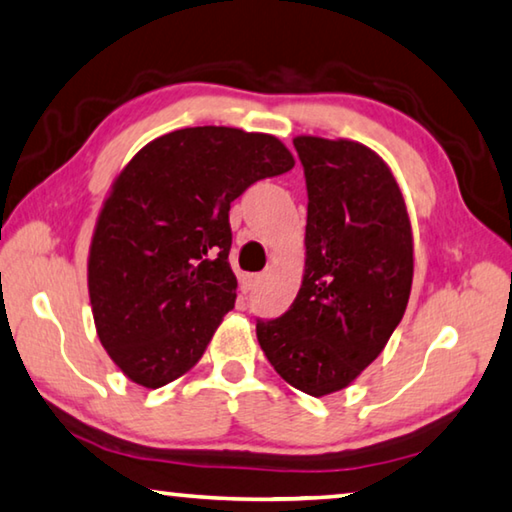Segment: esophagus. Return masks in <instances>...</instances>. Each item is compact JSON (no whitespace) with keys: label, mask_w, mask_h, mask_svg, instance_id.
<instances>
[{"label":"esophagus","mask_w":512,"mask_h":512,"mask_svg":"<svg viewBox=\"0 0 512 512\" xmlns=\"http://www.w3.org/2000/svg\"><path fill=\"white\" fill-rule=\"evenodd\" d=\"M254 286H256V274H242V279H240V290L242 293H251V290H254Z\"/></svg>","instance_id":"esophagus-1"}]
</instances>
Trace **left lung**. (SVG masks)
<instances>
[{"label": "left lung", "instance_id": "8db88e82", "mask_svg": "<svg viewBox=\"0 0 512 512\" xmlns=\"http://www.w3.org/2000/svg\"><path fill=\"white\" fill-rule=\"evenodd\" d=\"M309 208L302 286L277 320H258L261 350L313 398L350 387L403 320L414 233L389 164L352 139L300 135Z\"/></svg>", "mask_w": 512, "mask_h": 512}]
</instances>
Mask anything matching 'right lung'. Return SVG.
<instances>
[{"mask_svg": "<svg viewBox=\"0 0 512 512\" xmlns=\"http://www.w3.org/2000/svg\"><path fill=\"white\" fill-rule=\"evenodd\" d=\"M293 167L274 135L203 125L148 141L114 178L86 281L102 348L128 380L160 389L203 357L238 288L231 203Z\"/></svg>", "mask_w": 512, "mask_h": 512, "instance_id": "right-lung-1", "label": "right lung"}]
</instances>
